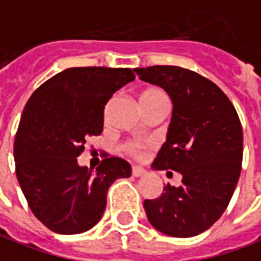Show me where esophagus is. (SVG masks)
Instances as JSON below:
<instances>
[{
	"label": "esophagus",
	"mask_w": 261,
	"mask_h": 261,
	"mask_svg": "<svg viewBox=\"0 0 261 261\" xmlns=\"http://www.w3.org/2000/svg\"><path fill=\"white\" fill-rule=\"evenodd\" d=\"M143 175H145V169L141 168V167H133V176L138 178V176H143Z\"/></svg>",
	"instance_id": "1"
}]
</instances>
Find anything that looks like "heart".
<instances>
[{"label":"heart","mask_w":261,"mask_h":261,"mask_svg":"<svg viewBox=\"0 0 261 261\" xmlns=\"http://www.w3.org/2000/svg\"><path fill=\"white\" fill-rule=\"evenodd\" d=\"M158 94H164V93L161 90H156V89H151V90H147V92L143 93V96H158ZM124 149L131 155H140L143 145L138 143H128L124 145Z\"/></svg>","instance_id":"b5f03b06"}]
</instances>
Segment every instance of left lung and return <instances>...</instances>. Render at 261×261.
<instances>
[{
    "instance_id": "obj_1",
    "label": "left lung",
    "mask_w": 261,
    "mask_h": 261,
    "mask_svg": "<svg viewBox=\"0 0 261 261\" xmlns=\"http://www.w3.org/2000/svg\"><path fill=\"white\" fill-rule=\"evenodd\" d=\"M140 79L162 87L172 101L167 140L152 168L181 174L179 187H164L144 200L149 223L172 238H192L219 219L238 185L243 131L225 93L206 77L178 66L134 69Z\"/></svg>"
}]
</instances>
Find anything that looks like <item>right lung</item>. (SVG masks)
<instances>
[{
    "mask_svg": "<svg viewBox=\"0 0 261 261\" xmlns=\"http://www.w3.org/2000/svg\"><path fill=\"white\" fill-rule=\"evenodd\" d=\"M134 79L131 69L70 67L29 97L14 143L16 178L32 213L52 232L92 229L105 213L110 185L131 175L123 158H105L93 171L77 156L87 138L103 131L107 101Z\"/></svg>",
    "mask_w": 261,
    "mask_h": 261,
    "instance_id": "right-lung-1",
    "label": "right lung"
}]
</instances>
